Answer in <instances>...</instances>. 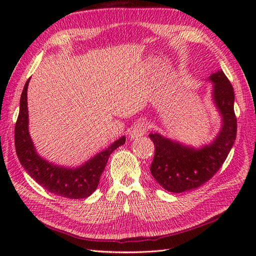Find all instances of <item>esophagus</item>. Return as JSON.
<instances>
[{"label":"esophagus","mask_w":256,"mask_h":256,"mask_svg":"<svg viewBox=\"0 0 256 256\" xmlns=\"http://www.w3.org/2000/svg\"><path fill=\"white\" fill-rule=\"evenodd\" d=\"M147 129H148V126H147V124L144 120L138 122L136 125L131 128L130 136L132 138H138L140 136H143L146 134Z\"/></svg>","instance_id":"1"}]
</instances>
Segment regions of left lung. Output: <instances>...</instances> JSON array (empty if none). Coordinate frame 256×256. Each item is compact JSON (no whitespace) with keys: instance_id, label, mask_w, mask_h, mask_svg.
I'll use <instances>...</instances> for the list:
<instances>
[{"instance_id":"obj_1","label":"left lung","mask_w":256,"mask_h":256,"mask_svg":"<svg viewBox=\"0 0 256 256\" xmlns=\"http://www.w3.org/2000/svg\"><path fill=\"white\" fill-rule=\"evenodd\" d=\"M214 102L222 116L223 125L212 143L194 148L150 134L156 150L150 173L166 190L182 193L200 187L219 171L233 147L237 134L234 112V90L222 70L212 74Z\"/></svg>"}]
</instances>
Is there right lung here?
Returning a JSON list of instances; mask_svg holds the SVG:
<instances>
[{"mask_svg":"<svg viewBox=\"0 0 256 256\" xmlns=\"http://www.w3.org/2000/svg\"><path fill=\"white\" fill-rule=\"evenodd\" d=\"M26 81L20 98L19 115L14 126V146L21 166L28 174L46 190L67 198H85L94 192L100 180L110 154L118 147L125 144L122 136L106 150L97 154L79 168H69L54 166L38 156L28 134V85Z\"/></svg>","mask_w":256,"mask_h":256,"instance_id":"right-lung-1","label":"right lung"}]
</instances>
